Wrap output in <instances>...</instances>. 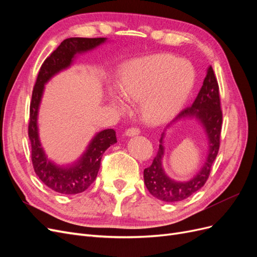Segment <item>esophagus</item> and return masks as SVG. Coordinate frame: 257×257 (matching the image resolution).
<instances>
[{
	"label": "esophagus",
	"mask_w": 257,
	"mask_h": 257,
	"mask_svg": "<svg viewBox=\"0 0 257 257\" xmlns=\"http://www.w3.org/2000/svg\"><path fill=\"white\" fill-rule=\"evenodd\" d=\"M139 133H141V131H139L138 128H136V127H131V128L125 131V135L128 136V137L139 135Z\"/></svg>",
	"instance_id": "esophagus-1"
}]
</instances>
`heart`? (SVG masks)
<instances>
[{"label": "heart", "mask_w": 257, "mask_h": 257, "mask_svg": "<svg viewBox=\"0 0 257 257\" xmlns=\"http://www.w3.org/2000/svg\"><path fill=\"white\" fill-rule=\"evenodd\" d=\"M194 69L185 61H176L167 54L132 59L120 69L118 91L128 102H138L142 119L159 125L182 109L194 84ZM116 109L125 110L123 99L110 95Z\"/></svg>", "instance_id": "b5f03b06"}]
</instances>
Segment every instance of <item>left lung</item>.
<instances>
[{
    "label": "left lung",
    "mask_w": 257,
    "mask_h": 257,
    "mask_svg": "<svg viewBox=\"0 0 257 257\" xmlns=\"http://www.w3.org/2000/svg\"><path fill=\"white\" fill-rule=\"evenodd\" d=\"M185 118H196L203 126L208 141V152L203 166L196 175L186 182H177L170 178L162 167V158L165 154L164 138L165 132L170 125ZM221 128L222 110L219 84L212 67L209 66L197 97L191 107L185 108L166 126L161 135L157 157L154 158L152 165L144 170L145 184L151 195L166 203H177L190 197L203 188L219 152Z\"/></svg>",
    "instance_id": "1"
}]
</instances>
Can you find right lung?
Here are the masks:
<instances>
[{
    "mask_svg": "<svg viewBox=\"0 0 257 257\" xmlns=\"http://www.w3.org/2000/svg\"><path fill=\"white\" fill-rule=\"evenodd\" d=\"M106 42V37L67 38L45 60L37 76L30 105L29 139L32 148V163L37 177L45 185L57 193L72 195L87 190L95 180L104 152L116 143V137L112 128L98 132L91 139L79 159L71 164L59 165L48 159L38 134V111L45 84L53 76L71 67L79 54L94 50Z\"/></svg>",
    "mask_w": 257,
    "mask_h": 257,
    "instance_id": "obj_1",
    "label": "right lung"
}]
</instances>
